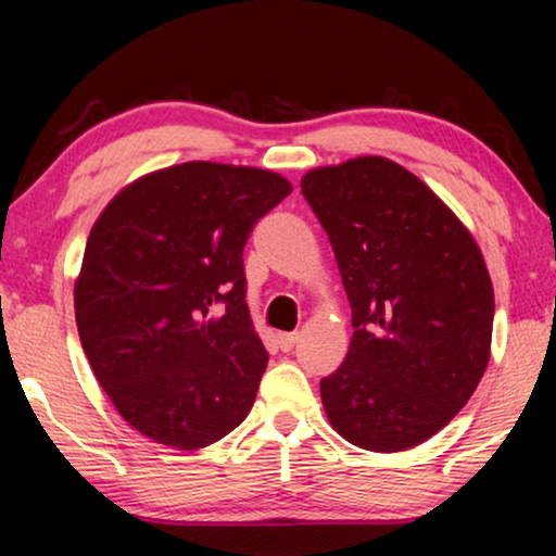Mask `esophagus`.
Segmentation results:
<instances>
[{
  "mask_svg": "<svg viewBox=\"0 0 556 556\" xmlns=\"http://www.w3.org/2000/svg\"><path fill=\"white\" fill-rule=\"evenodd\" d=\"M299 341V333H279L277 336V343H279V348L281 351H291V348H294V343Z\"/></svg>",
  "mask_w": 556,
  "mask_h": 556,
  "instance_id": "esophagus-1",
  "label": "esophagus"
}]
</instances>
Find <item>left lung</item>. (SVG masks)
I'll list each match as a JSON object with an SVG mask.
<instances>
[{
  "label": "left lung",
  "instance_id": "8db88e82",
  "mask_svg": "<svg viewBox=\"0 0 556 556\" xmlns=\"http://www.w3.org/2000/svg\"><path fill=\"white\" fill-rule=\"evenodd\" d=\"M301 193L331 240L353 312L341 368L321 380L331 427L394 454L444 429L491 361L493 281L454 211L384 156L318 166Z\"/></svg>",
  "mask_w": 556,
  "mask_h": 556
}]
</instances>
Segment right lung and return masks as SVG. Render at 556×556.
<instances>
[{"mask_svg": "<svg viewBox=\"0 0 556 556\" xmlns=\"http://www.w3.org/2000/svg\"><path fill=\"white\" fill-rule=\"evenodd\" d=\"M289 193L267 168L186 162L122 188L92 225L75 324L100 388L139 434L195 451L248 417L267 351L242 250Z\"/></svg>", "mask_w": 556, "mask_h": 556, "instance_id": "obj_1", "label": "right lung"}]
</instances>
